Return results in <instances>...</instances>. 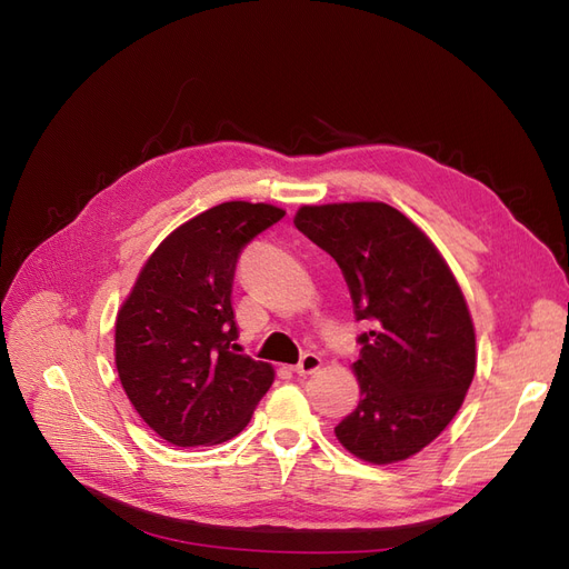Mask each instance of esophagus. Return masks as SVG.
Returning <instances> with one entry per match:
<instances>
[{
	"instance_id": "1",
	"label": "esophagus",
	"mask_w": 569,
	"mask_h": 569,
	"mask_svg": "<svg viewBox=\"0 0 569 569\" xmlns=\"http://www.w3.org/2000/svg\"><path fill=\"white\" fill-rule=\"evenodd\" d=\"M322 366V360L318 353H303L299 363L295 366L297 375H313Z\"/></svg>"
}]
</instances>
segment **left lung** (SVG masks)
Returning a JSON list of instances; mask_svg holds the SVG:
<instances>
[{
	"label": "left lung",
	"instance_id": "8db88e82",
	"mask_svg": "<svg viewBox=\"0 0 569 569\" xmlns=\"http://www.w3.org/2000/svg\"><path fill=\"white\" fill-rule=\"evenodd\" d=\"M295 226L330 253L349 284L360 401L335 435L375 465L422 451L453 420L475 377V327L429 237L382 201L301 206Z\"/></svg>",
	"mask_w": 569,
	"mask_h": 569
}]
</instances>
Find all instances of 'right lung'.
<instances>
[{"label": "right lung", "instance_id": "right-lung-1", "mask_svg": "<svg viewBox=\"0 0 569 569\" xmlns=\"http://www.w3.org/2000/svg\"><path fill=\"white\" fill-rule=\"evenodd\" d=\"M284 216L226 201L187 220L149 256L116 318V368L130 403L161 439L209 446L237 437L270 389L263 360L237 353V258Z\"/></svg>", "mask_w": 569, "mask_h": 569}]
</instances>
